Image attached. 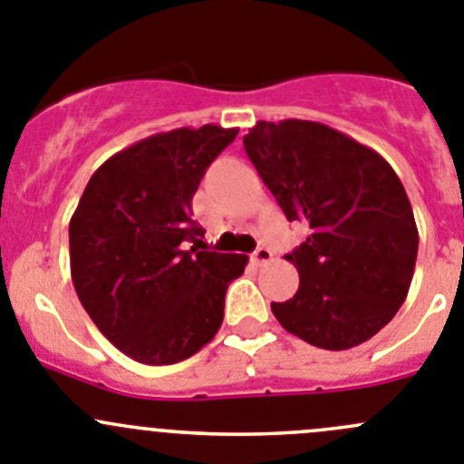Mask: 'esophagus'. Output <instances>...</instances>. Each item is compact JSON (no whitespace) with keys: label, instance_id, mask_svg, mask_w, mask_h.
I'll return each mask as SVG.
<instances>
[{"label":"esophagus","instance_id":"esophagus-1","mask_svg":"<svg viewBox=\"0 0 464 464\" xmlns=\"http://www.w3.org/2000/svg\"><path fill=\"white\" fill-rule=\"evenodd\" d=\"M272 261V252L267 246H258L256 252L252 254V263L254 266H266V263Z\"/></svg>","mask_w":464,"mask_h":464}]
</instances>
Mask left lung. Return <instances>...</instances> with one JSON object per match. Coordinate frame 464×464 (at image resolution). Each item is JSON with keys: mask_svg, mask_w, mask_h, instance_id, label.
Segmentation results:
<instances>
[{"mask_svg": "<svg viewBox=\"0 0 464 464\" xmlns=\"http://www.w3.org/2000/svg\"><path fill=\"white\" fill-rule=\"evenodd\" d=\"M242 141L288 222L309 228L285 256L300 288L272 302L275 318L323 350L369 341L405 302L417 263V222L396 171L315 121H258Z\"/></svg>", "mask_w": 464, "mask_h": 464, "instance_id": "obj_1", "label": "left lung"}]
</instances>
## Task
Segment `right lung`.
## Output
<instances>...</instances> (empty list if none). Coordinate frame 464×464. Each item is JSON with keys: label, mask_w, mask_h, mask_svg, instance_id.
Returning a JSON list of instances; mask_svg holds the SVG:
<instances>
[{"label": "right lung", "mask_w": 464, "mask_h": 464, "mask_svg": "<svg viewBox=\"0 0 464 464\" xmlns=\"http://www.w3.org/2000/svg\"><path fill=\"white\" fill-rule=\"evenodd\" d=\"M237 128H176L111 155L72 212L71 275L95 327L130 359L192 357L222 327L245 254L208 252L192 197Z\"/></svg>", "instance_id": "add662e5"}]
</instances>
